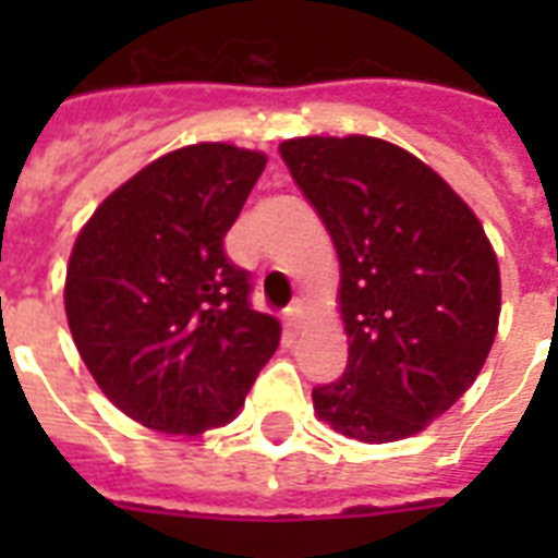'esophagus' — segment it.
Masks as SVG:
<instances>
[{
	"instance_id": "esophagus-1",
	"label": "esophagus",
	"mask_w": 558,
	"mask_h": 558,
	"mask_svg": "<svg viewBox=\"0 0 558 558\" xmlns=\"http://www.w3.org/2000/svg\"><path fill=\"white\" fill-rule=\"evenodd\" d=\"M283 322H287L289 330H298L304 324V301H292L283 313Z\"/></svg>"
}]
</instances>
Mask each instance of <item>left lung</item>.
Instances as JSON below:
<instances>
[{
	"instance_id": "obj_1",
	"label": "left lung",
	"mask_w": 558,
	"mask_h": 558,
	"mask_svg": "<svg viewBox=\"0 0 558 558\" xmlns=\"http://www.w3.org/2000/svg\"><path fill=\"white\" fill-rule=\"evenodd\" d=\"M280 156L332 236L350 356L315 414L362 442L423 432L469 390L501 315L481 219L428 165L371 135H306Z\"/></svg>"
}]
</instances>
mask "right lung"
<instances>
[{
  "mask_svg": "<svg viewBox=\"0 0 558 558\" xmlns=\"http://www.w3.org/2000/svg\"><path fill=\"white\" fill-rule=\"evenodd\" d=\"M266 156L191 144L109 193L74 240L65 318L98 388L135 423L202 434L231 423L280 324L252 310L222 240Z\"/></svg>",
  "mask_w": 558,
  "mask_h": 558,
  "instance_id": "1",
  "label": "right lung"
}]
</instances>
